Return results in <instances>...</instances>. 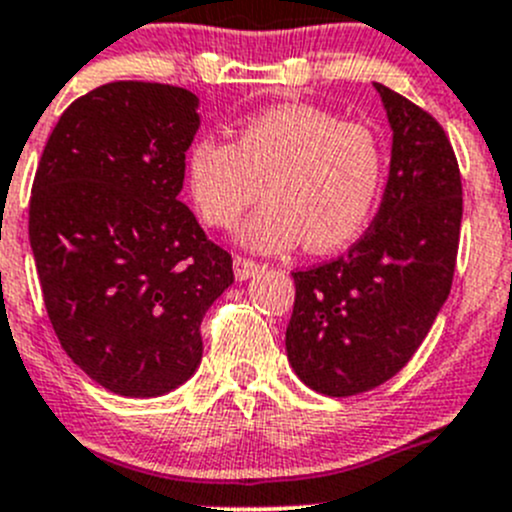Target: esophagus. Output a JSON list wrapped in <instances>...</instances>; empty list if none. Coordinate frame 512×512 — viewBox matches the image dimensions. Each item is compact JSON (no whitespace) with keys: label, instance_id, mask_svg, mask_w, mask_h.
Returning a JSON list of instances; mask_svg holds the SVG:
<instances>
[{"label":"esophagus","instance_id":"esophagus-1","mask_svg":"<svg viewBox=\"0 0 512 512\" xmlns=\"http://www.w3.org/2000/svg\"><path fill=\"white\" fill-rule=\"evenodd\" d=\"M232 265H234V278H237V280L252 278V275L260 270V265H257V262L247 260V257H242V255H234Z\"/></svg>","mask_w":512,"mask_h":512}]
</instances>
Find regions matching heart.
<instances>
[{"label":"heart","instance_id":"heart-1","mask_svg":"<svg viewBox=\"0 0 512 512\" xmlns=\"http://www.w3.org/2000/svg\"><path fill=\"white\" fill-rule=\"evenodd\" d=\"M384 179V148L371 128L315 105H275L242 121L237 138L202 136L186 151L191 202L212 227H240L242 247L280 252L348 245L369 222Z\"/></svg>","mask_w":512,"mask_h":512}]
</instances>
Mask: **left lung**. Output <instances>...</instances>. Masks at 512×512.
<instances>
[{"label": "left lung", "mask_w": 512, "mask_h": 512, "mask_svg": "<svg viewBox=\"0 0 512 512\" xmlns=\"http://www.w3.org/2000/svg\"><path fill=\"white\" fill-rule=\"evenodd\" d=\"M374 88L391 126L379 212L346 255L293 272L288 361L326 396L364 394L407 366L450 295L460 245L462 179L450 138L412 100Z\"/></svg>", "instance_id": "obj_1"}]
</instances>
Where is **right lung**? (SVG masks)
I'll return each instance as SVG.
<instances>
[{
  "label": "right lung",
  "mask_w": 512,
  "mask_h": 512,
  "mask_svg": "<svg viewBox=\"0 0 512 512\" xmlns=\"http://www.w3.org/2000/svg\"><path fill=\"white\" fill-rule=\"evenodd\" d=\"M199 98L118 80L52 128L30 199V245L60 346L103 389L161 396L202 361L209 305L234 283L179 191Z\"/></svg>",
  "instance_id": "add662e5"
}]
</instances>
